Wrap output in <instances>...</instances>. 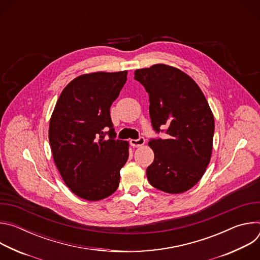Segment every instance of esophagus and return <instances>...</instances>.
Instances as JSON below:
<instances>
[{
    "instance_id": "obj_1",
    "label": "esophagus",
    "mask_w": 260,
    "mask_h": 260,
    "mask_svg": "<svg viewBox=\"0 0 260 260\" xmlns=\"http://www.w3.org/2000/svg\"><path fill=\"white\" fill-rule=\"evenodd\" d=\"M145 144V139L143 138V137H140L139 139H137V140H131V145L133 146V147H141V146H143Z\"/></svg>"
}]
</instances>
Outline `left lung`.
I'll list each match as a JSON object with an SVG mask.
<instances>
[{
  "label": "left lung",
  "mask_w": 260,
  "mask_h": 260,
  "mask_svg": "<svg viewBox=\"0 0 260 260\" xmlns=\"http://www.w3.org/2000/svg\"><path fill=\"white\" fill-rule=\"evenodd\" d=\"M135 79L149 94V113L156 133L167 127L168 138L151 139L153 162L147 178L168 193L187 191L201 180L213 149L214 116L192 78L181 70L157 63L135 71Z\"/></svg>",
  "instance_id": "left-lung-1"
}]
</instances>
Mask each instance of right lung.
Masks as SVG:
<instances>
[{
  "instance_id": "obj_1",
  "label": "right lung",
  "mask_w": 260,
  "mask_h": 260,
  "mask_svg": "<svg viewBox=\"0 0 260 260\" xmlns=\"http://www.w3.org/2000/svg\"><path fill=\"white\" fill-rule=\"evenodd\" d=\"M126 75L127 71L95 72L75 78L61 91L50 118L49 144L55 166L71 191L86 201L114 193L128 158V142L114 139L110 116Z\"/></svg>"
}]
</instances>
